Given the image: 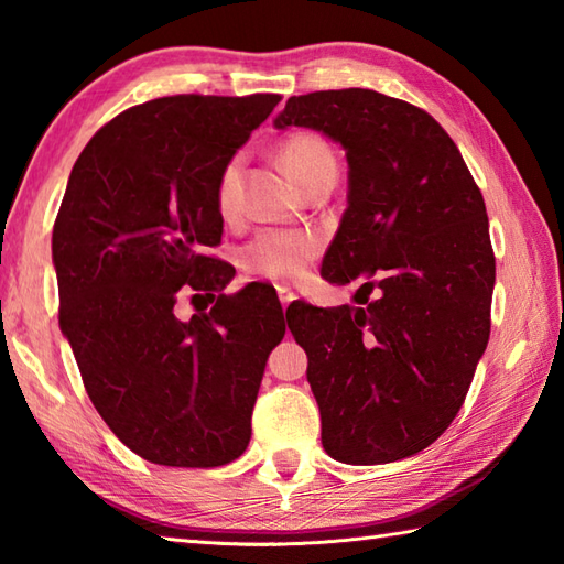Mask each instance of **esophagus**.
Listing matches in <instances>:
<instances>
[{"label": "esophagus", "instance_id": "34e87169", "mask_svg": "<svg viewBox=\"0 0 564 564\" xmlns=\"http://www.w3.org/2000/svg\"><path fill=\"white\" fill-rule=\"evenodd\" d=\"M279 301H281V305L285 308V305L295 301V293L291 289H285V285H279Z\"/></svg>", "mask_w": 564, "mask_h": 564}]
</instances>
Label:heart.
<instances>
[{"label":"heart","mask_w":564,"mask_h":564,"mask_svg":"<svg viewBox=\"0 0 564 564\" xmlns=\"http://www.w3.org/2000/svg\"><path fill=\"white\" fill-rule=\"evenodd\" d=\"M279 160L293 182L305 187L325 170H337L335 152L315 132H293L279 148ZM241 184V158H231L217 177V209L221 217L237 212ZM321 253V239L311 231L265 229L243 247V269L271 281H295L308 271L315 256Z\"/></svg>","instance_id":"b5f03b06"}]
</instances>
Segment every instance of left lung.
<instances>
[{"label": "left lung", "mask_w": 564, "mask_h": 564, "mask_svg": "<svg viewBox=\"0 0 564 564\" xmlns=\"http://www.w3.org/2000/svg\"><path fill=\"white\" fill-rule=\"evenodd\" d=\"M293 126L345 150L347 209L321 273L362 281L357 305L285 311L308 355L323 448L352 466L414 456L454 422L488 345L484 197L446 130L404 100L367 88L293 96L273 128Z\"/></svg>", "instance_id": "left-lung-1"}]
</instances>
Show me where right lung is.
<instances>
[{
  "instance_id": "right-lung-1",
  "label": "right lung",
  "mask_w": 564,
  "mask_h": 564,
  "mask_svg": "<svg viewBox=\"0 0 564 564\" xmlns=\"http://www.w3.org/2000/svg\"><path fill=\"white\" fill-rule=\"evenodd\" d=\"M281 96H170L130 108L80 152L51 237L58 325L90 402L130 452L212 468L247 452L265 360L283 340L273 293L224 295L217 177ZM217 292L174 315L176 291Z\"/></svg>"
}]
</instances>
